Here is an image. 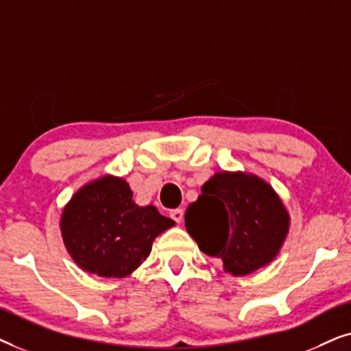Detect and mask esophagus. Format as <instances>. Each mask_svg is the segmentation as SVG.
Returning a JSON list of instances; mask_svg holds the SVG:
<instances>
[{"label":"esophagus","mask_w":351,"mask_h":351,"mask_svg":"<svg viewBox=\"0 0 351 351\" xmlns=\"http://www.w3.org/2000/svg\"><path fill=\"white\" fill-rule=\"evenodd\" d=\"M171 219H174L177 223H180L184 220V210L182 209H172L171 210Z\"/></svg>","instance_id":"34e87169"}]
</instances>
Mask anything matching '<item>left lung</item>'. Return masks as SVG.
Returning a JSON list of instances; mask_svg holds the SVG:
<instances>
[{
    "instance_id": "1",
    "label": "left lung",
    "mask_w": 351,
    "mask_h": 351,
    "mask_svg": "<svg viewBox=\"0 0 351 351\" xmlns=\"http://www.w3.org/2000/svg\"><path fill=\"white\" fill-rule=\"evenodd\" d=\"M291 227L280 195L256 174L215 172L185 213V228L198 247L217 257L223 270L244 276L280 254Z\"/></svg>"
}]
</instances>
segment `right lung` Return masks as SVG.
Segmentation results:
<instances>
[{"label":"right lung","mask_w":351,"mask_h":351,"mask_svg":"<svg viewBox=\"0 0 351 351\" xmlns=\"http://www.w3.org/2000/svg\"><path fill=\"white\" fill-rule=\"evenodd\" d=\"M176 222L155 206H138L123 177L102 176L84 184L65 204L60 234L81 270L126 278L147 261L158 234Z\"/></svg>","instance_id":"obj_1"}]
</instances>
